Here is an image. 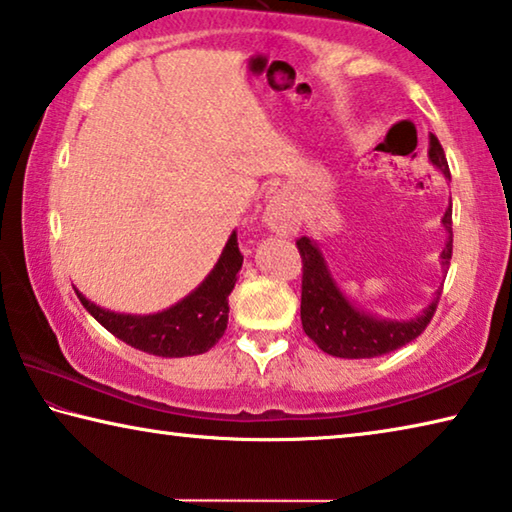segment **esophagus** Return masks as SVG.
I'll use <instances>...</instances> for the list:
<instances>
[{
	"mask_svg": "<svg viewBox=\"0 0 512 512\" xmlns=\"http://www.w3.org/2000/svg\"><path fill=\"white\" fill-rule=\"evenodd\" d=\"M264 221L268 228L277 232V235H293V232L298 230V219L296 212H293V205L289 203V198L282 194L271 198V203H268L264 212Z\"/></svg>",
	"mask_w": 512,
	"mask_h": 512,
	"instance_id": "obj_1",
	"label": "esophagus"
}]
</instances>
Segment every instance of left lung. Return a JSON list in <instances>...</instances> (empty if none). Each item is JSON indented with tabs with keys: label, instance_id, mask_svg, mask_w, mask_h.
Returning a JSON list of instances; mask_svg holds the SVG:
<instances>
[{
	"label": "left lung",
	"instance_id": "8db88e82",
	"mask_svg": "<svg viewBox=\"0 0 512 512\" xmlns=\"http://www.w3.org/2000/svg\"><path fill=\"white\" fill-rule=\"evenodd\" d=\"M429 160L449 178V164L438 137H429ZM443 225L449 239L443 250V268H449L452 259V201L443 216ZM302 257V298L300 320L302 329L320 350L341 359H372L388 354L402 345L411 343L431 323L433 311L438 307L440 291L429 302L420 316L411 320H381L359 311L336 287L325 257L316 244L307 237L296 241Z\"/></svg>",
	"mask_w": 512,
	"mask_h": 512
}]
</instances>
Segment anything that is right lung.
Masks as SVG:
<instances>
[{
    "mask_svg": "<svg viewBox=\"0 0 512 512\" xmlns=\"http://www.w3.org/2000/svg\"><path fill=\"white\" fill-rule=\"evenodd\" d=\"M241 264H244V255L239 253L237 232H232L219 262L201 287L160 314H115V311L97 307L79 291L76 296L110 334H115L131 348L155 354V357H194L214 348L228 327V296L235 289Z\"/></svg>",
    "mask_w": 512,
    "mask_h": 512,
    "instance_id": "obj_1",
    "label": "right lung"
}]
</instances>
